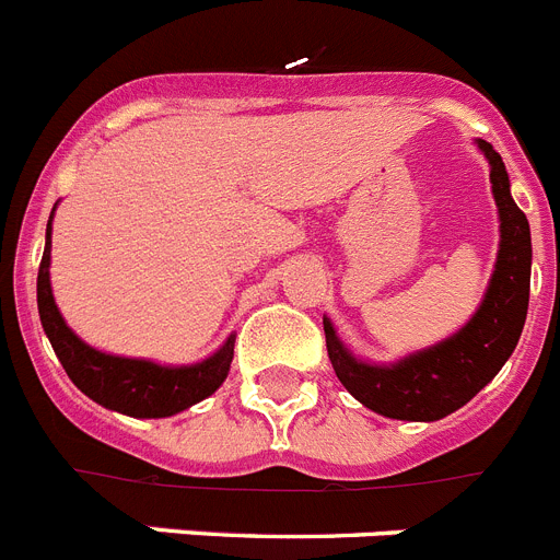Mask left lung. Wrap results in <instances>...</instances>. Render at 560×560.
Wrapping results in <instances>:
<instances>
[{"mask_svg":"<svg viewBox=\"0 0 560 560\" xmlns=\"http://www.w3.org/2000/svg\"><path fill=\"white\" fill-rule=\"evenodd\" d=\"M491 162L493 199L499 207V255L491 285L474 319L452 339L400 359L393 368L364 364L353 359L323 319L328 359L336 375L355 400L384 418L440 420L474 398L502 370L516 350L530 303V224L511 199V182L504 162L491 142L479 140Z\"/></svg>","mask_w":560,"mask_h":560,"instance_id":"1","label":"left lung"}]
</instances>
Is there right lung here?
Instances as JSON below:
<instances>
[{"instance_id": "right-lung-1", "label": "right lung", "mask_w": 560, "mask_h": 560, "mask_svg": "<svg viewBox=\"0 0 560 560\" xmlns=\"http://www.w3.org/2000/svg\"><path fill=\"white\" fill-rule=\"evenodd\" d=\"M49 226H52V215H49L47 246L38 266V316L58 361L83 395L97 400L101 407L131 415V418H167L199 404L224 384L232 364V348H235L232 336L219 353L190 368H162L153 361L106 355L83 345L58 314L52 289H49Z\"/></svg>"}]
</instances>
